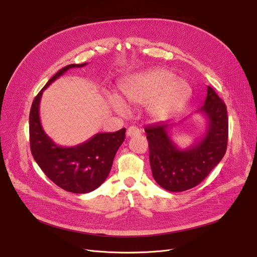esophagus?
Masks as SVG:
<instances>
[{
    "mask_svg": "<svg viewBox=\"0 0 257 257\" xmlns=\"http://www.w3.org/2000/svg\"><path fill=\"white\" fill-rule=\"evenodd\" d=\"M141 133L140 129L134 127V126H131L127 129V132H126V136L127 138H132V137H136V136H139V134Z\"/></svg>",
    "mask_w": 257,
    "mask_h": 257,
    "instance_id": "obj_1",
    "label": "esophagus"
}]
</instances>
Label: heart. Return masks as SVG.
<instances>
[{"instance_id":"1","label":"heart","mask_w":257,"mask_h":257,"mask_svg":"<svg viewBox=\"0 0 257 257\" xmlns=\"http://www.w3.org/2000/svg\"><path fill=\"white\" fill-rule=\"evenodd\" d=\"M191 92L187 81L175 78L167 70H153L124 80L119 84V98L110 94L107 102L119 114L126 112L124 102L128 105L148 104L147 113L155 120H161L176 112L190 98Z\"/></svg>"}]
</instances>
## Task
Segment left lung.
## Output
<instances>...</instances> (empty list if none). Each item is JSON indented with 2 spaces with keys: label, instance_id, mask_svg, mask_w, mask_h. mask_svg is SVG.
<instances>
[{
  "label": "left lung",
  "instance_id": "8db88e82",
  "mask_svg": "<svg viewBox=\"0 0 257 257\" xmlns=\"http://www.w3.org/2000/svg\"><path fill=\"white\" fill-rule=\"evenodd\" d=\"M206 118V130L193 146L181 149L171 138L170 121L145 128L155 181L169 192H183L203 181L222 160L227 149L228 116L225 103L211 87L198 110Z\"/></svg>",
  "mask_w": 257,
  "mask_h": 257
}]
</instances>
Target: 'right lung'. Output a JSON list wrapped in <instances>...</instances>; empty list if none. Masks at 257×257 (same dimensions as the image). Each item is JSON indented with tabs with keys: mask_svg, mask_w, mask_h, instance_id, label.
Returning <instances> with one entry per match:
<instances>
[{
	"mask_svg": "<svg viewBox=\"0 0 257 257\" xmlns=\"http://www.w3.org/2000/svg\"><path fill=\"white\" fill-rule=\"evenodd\" d=\"M86 64H69L54 75L35 97L29 115L30 147L34 160L50 180L62 190L75 194L92 192L106 180L126 132L123 128L115 132L97 133L74 147L58 146L47 136L39 117L44 90L66 71Z\"/></svg>",
	"mask_w": 257,
	"mask_h": 257,
	"instance_id": "add662e5",
	"label": "right lung"
}]
</instances>
